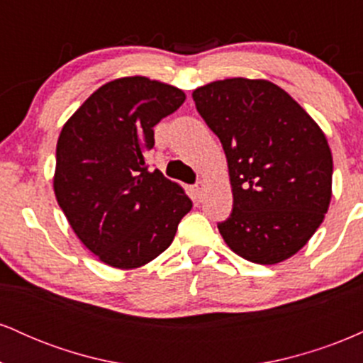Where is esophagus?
Wrapping results in <instances>:
<instances>
[{"mask_svg": "<svg viewBox=\"0 0 363 363\" xmlns=\"http://www.w3.org/2000/svg\"><path fill=\"white\" fill-rule=\"evenodd\" d=\"M193 191H194L196 199H198V201H201L203 196H205V193H206V184L205 182H198V184L193 187Z\"/></svg>", "mask_w": 363, "mask_h": 363, "instance_id": "1", "label": "esophagus"}]
</instances>
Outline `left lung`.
Listing matches in <instances>:
<instances>
[{"label": "left lung", "mask_w": 363, "mask_h": 363, "mask_svg": "<svg viewBox=\"0 0 363 363\" xmlns=\"http://www.w3.org/2000/svg\"><path fill=\"white\" fill-rule=\"evenodd\" d=\"M193 101L227 157L234 208L218 223L225 244L257 264L289 259L331 203L326 135L285 90L261 78L211 82Z\"/></svg>", "instance_id": "obj_1"}]
</instances>
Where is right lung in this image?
I'll return each mask as SVG.
<instances>
[{"instance_id": "1", "label": "right lung", "mask_w": 363, "mask_h": 363, "mask_svg": "<svg viewBox=\"0 0 363 363\" xmlns=\"http://www.w3.org/2000/svg\"><path fill=\"white\" fill-rule=\"evenodd\" d=\"M186 94L147 77L116 78L65 123L52 187L83 245L118 269L148 264L172 244L193 203L177 182L148 170L153 126Z\"/></svg>"}]
</instances>
